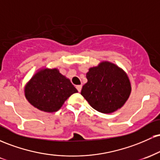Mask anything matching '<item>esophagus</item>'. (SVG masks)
<instances>
[{"mask_svg": "<svg viewBox=\"0 0 160 160\" xmlns=\"http://www.w3.org/2000/svg\"><path fill=\"white\" fill-rule=\"evenodd\" d=\"M76 88H77V89H78V90L79 92H80L81 91L82 86H81V85H78V86H76Z\"/></svg>", "mask_w": 160, "mask_h": 160, "instance_id": "34e87169", "label": "esophagus"}]
</instances>
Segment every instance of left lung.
I'll return each instance as SVG.
<instances>
[{"instance_id":"left-lung-1","label":"left lung","mask_w":160,"mask_h":160,"mask_svg":"<svg viewBox=\"0 0 160 160\" xmlns=\"http://www.w3.org/2000/svg\"><path fill=\"white\" fill-rule=\"evenodd\" d=\"M87 82L81 95L91 107L103 113L120 109L131 93V84L127 74L118 66L103 62L89 69Z\"/></svg>"}]
</instances>
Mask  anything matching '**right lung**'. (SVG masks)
Masks as SVG:
<instances>
[{
	"label": "right lung",
	"instance_id": "add662e5",
	"mask_svg": "<svg viewBox=\"0 0 160 160\" xmlns=\"http://www.w3.org/2000/svg\"><path fill=\"white\" fill-rule=\"evenodd\" d=\"M25 92L34 107L45 112H56L78 90L56 68H46L34 75L25 86Z\"/></svg>",
	"mask_w": 160,
	"mask_h": 160
}]
</instances>
